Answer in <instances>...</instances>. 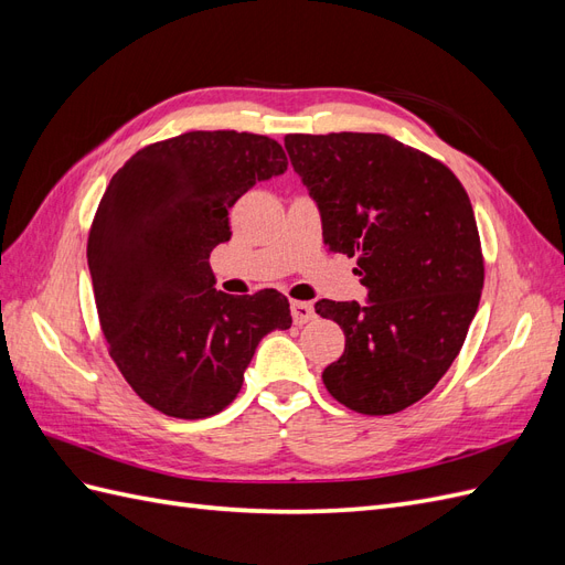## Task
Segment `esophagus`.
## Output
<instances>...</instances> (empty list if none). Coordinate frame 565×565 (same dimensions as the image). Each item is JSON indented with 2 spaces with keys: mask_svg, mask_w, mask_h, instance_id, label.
I'll list each match as a JSON object with an SVG mask.
<instances>
[{
  "mask_svg": "<svg viewBox=\"0 0 565 565\" xmlns=\"http://www.w3.org/2000/svg\"><path fill=\"white\" fill-rule=\"evenodd\" d=\"M289 311H292V318H295L297 324L309 322V320H313V316H316L313 306H311L309 301H292V303H289Z\"/></svg>",
  "mask_w": 565,
  "mask_h": 565,
  "instance_id": "1",
  "label": "esophagus"
}]
</instances>
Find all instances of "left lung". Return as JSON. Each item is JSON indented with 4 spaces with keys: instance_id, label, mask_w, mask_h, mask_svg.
Instances as JSON below:
<instances>
[{
    "instance_id": "left-lung-1",
    "label": "left lung",
    "mask_w": 565,
    "mask_h": 565,
    "mask_svg": "<svg viewBox=\"0 0 565 565\" xmlns=\"http://www.w3.org/2000/svg\"><path fill=\"white\" fill-rule=\"evenodd\" d=\"M285 148L324 245L355 256L367 287L365 303H316L347 337L322 382L355 413H401L448 372L481 301L469 195L446 164L386 134H287Z\"/></svg>"
}]
</instances>
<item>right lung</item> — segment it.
Here are the masks:
<instances>
[{
  "label": "right lung",
  "mask_w": 565,
  "mask_h": 565,
  "mask_svg": "<svg viewBox=\"0 0 565 565\" xmlns=\"http://www.w3.org/2000/svg\"><path fill=\"white\" fill-rule=\"evenodd\" d=\"M285 169L268 136L188 131L136 152L106 188L87 245L100 330L129 386L169 417L221 413L259 341L292 324L276 289L224 295L210 268L237 198Z\"/></svg>",
  "instance_id": "1"
}]
</instances>
